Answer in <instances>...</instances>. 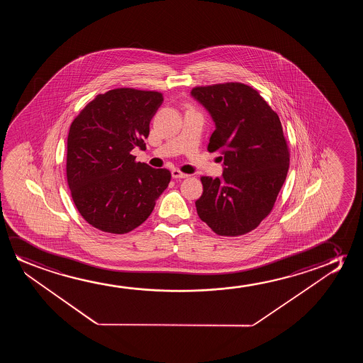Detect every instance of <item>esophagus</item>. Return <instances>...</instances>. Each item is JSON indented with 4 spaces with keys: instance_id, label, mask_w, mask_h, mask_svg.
I'll return each instance as SVG.
<instances>
[{
    "instance_id": "1",
    "label": "esophagus",
    "mask_w": 363,
    "mask_h": 363,
    "mask_svg": "<svg viewBox=\"0 0 363 363\" xmlns=\"http://www.w3.org/2000/svg\"><path fill=\"white\" fill-rule=\"evenodd\" d=\"M171 174H172L174 179H187V177H189V174L181 172L179 169H172Z\"/></svg>"
}]
</instances>
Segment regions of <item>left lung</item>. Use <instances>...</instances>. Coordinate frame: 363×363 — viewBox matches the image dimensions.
<instances>
[{
	"label": "left lung",
	"instance_id": "1",
	"mask_svg": "<svg viewBox=\"0 0 363 363\" xmlns=\"http://www.w3.org/2000/svg\"><path fill=\"white\" fill-rule=\"evenodd\" d=\"M191 94L213 118L208 151L222 155L224 164L220 177H201L197 213L218 235L249 233L272 212L288 174L280 119L258 90L243 83L196 86Z\"/></svg>",
	"mask_w": 363,
	"mask_h": 363
}]
</instances>
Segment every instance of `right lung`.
Segmentation results:
<instances>
[{
	"label": "right lung",
	"instance_id": "right-lung-1",
	"mask_svg": "<svg viewBox=\"0 0 363 363\" xmlns=\"http://www.w3.org/2000/svg\"><path fill=\"white\" fill-rule=\"evenodd\" d=\"M162 93L118 88L98 94L70 125L67 182L75 207L94 228L129 233L147 219L171 172L136 162Z\"/></svg>",
	"mask_w": 363,
	"mask_h": 363
}]
</instances>
